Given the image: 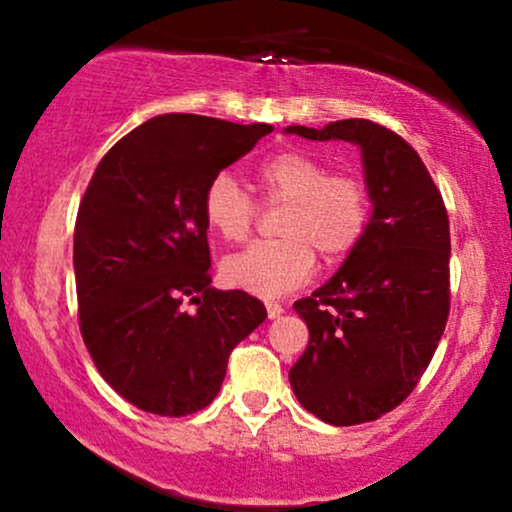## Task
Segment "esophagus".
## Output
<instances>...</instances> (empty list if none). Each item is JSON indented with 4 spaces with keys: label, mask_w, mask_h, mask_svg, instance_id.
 I'll list each match as a JSON object with an SVG mask.
<instances>
[{
    "label": "esophagus",
    "mask_w": 512,
    "mask_h": 512,
    "mask_svg": "<svg viewBox=\"0 0 512 512\" xmlns=\"http://www.w3.org/2000/svg\"><path fill=\"white\" fill-rule=\"evenodd\" d=\"M281 313H284V308H281L279 303H274V301L267 303V315H269V320H274V317H279Z\"/></svg>",
    "instance_id": "esophagus-1"
}]
</instances>
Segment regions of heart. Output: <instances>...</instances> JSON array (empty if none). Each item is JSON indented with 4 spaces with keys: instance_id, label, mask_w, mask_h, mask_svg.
I'll return each mask as SVG.
<instances>
[{
    "instance_id": "b5f03b06",
    "label": "heart",
    "mask_w": 512,
    "mask_h": 512,
    "mask_svg": "<svg viewBox=\"0 0 512 512\" xmlns=\"http://www.w3.org/2000/svg\"><path fill=\"white\" fill-rule=\"evenodd\" d=\"M267 202H286L279 223L284 240L255 243L226 257L221 276L231 289L279 298L315 272V252L339 262L361 243L370 221V195L361 178L332 173L327 163L289 149L264 158L257 168ZM209 228L238 243L255 223L257 204L231 173L211 178L202 202Z\"/></svg>"
}]
</instances>
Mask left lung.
Wrapping results in <instances>:
<instances>
[{
	"label": "left lung",
	"mask_w": 512,
	"mask_h": 512,
	"mask_svg": "<svg viewBox=\"0 0 512 512\" xmlns=\"http://www.w3.org/2000/svg\"><path fill=\"white\" fill-rule=\"evenodd\" d=\"M286 134L361 149L370 221L361 243L313 296L293 303L310 342L289 370L293 395L332 426L375 421L411 395L450 313V226L411 146L370 120Z\"/></svg>",
	"instance_id": "8db88e82"
}]
</instances>
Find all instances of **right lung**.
Masks as SVG:
<instances>
[{
  "instance_id": "add662e5",
  "label": "right lung",
  "mask_w": 512,
  "mask_h": 512,
  "mask_svg": "<svg viewBox=\"0 0 512 512\" xmlns=\"http://www.w3.org/2000/svg\"><path fill=\"white\" fill-rule=\"evenodd\" d=\"M269 132L264 122L158 115L88 182L74 228L81 337L105 383L137 409L207 407L231 351L267 317L250 293L211 286L202 202L211 178Z\"/></svg>"
}]
</instances>
